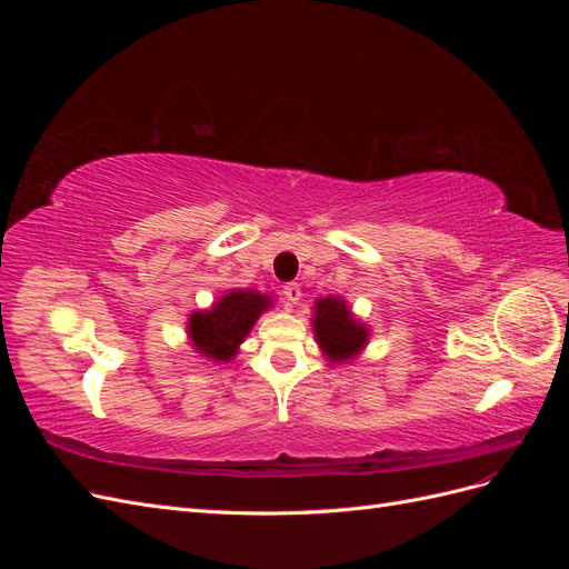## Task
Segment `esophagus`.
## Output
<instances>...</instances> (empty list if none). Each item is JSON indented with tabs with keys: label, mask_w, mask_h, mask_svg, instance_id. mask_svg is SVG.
Returning <instances> with one entry per match:
<instances>
[{
	"label": "esophagus",
	"mask_w": 569,
	"mask_h": 569,
	"mask_svg": "<svg viewBox=\"0 0 569 569\" xmlns=\"http://www.w3.org/2000/svg\"><path fill=\"white\" fill-rule=\"evenodd\" d=\"M282 297L289 301V303H297L301 299V287L297 282H287L282 287Z\"/></svg>",
	"instance_id": "1"
}]
</instances>
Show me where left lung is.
Returning <instances> with one entry per match:
<instances>
[{
	"label": "left lung",
	"mask_w": 569,
	"mask_h": 569,
	"mask_svg": "<svg viewBox=\"0 0 569 569\" xmlns=\"http://www.w3.org/2000/svg\"><path fill=\"white\" fill-rule=\"evenodd\" d=\"M313 330L322 351L332 360H349L363 349L368 339L366 325L353 320L349 306L341 299H322L316 303Z\"/></svg>",
	"instance_id": "8db88e82"
}]
</instances>
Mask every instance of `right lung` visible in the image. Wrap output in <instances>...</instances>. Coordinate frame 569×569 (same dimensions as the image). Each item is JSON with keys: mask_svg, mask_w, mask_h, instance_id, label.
Returning a JSON list of instances; mask_svg holds the SVG:
<instances>
[{"mask_svg": "<svg viewBox=\"0 0 569 569\" xmlns=\"http://www.w3.org/2000/svg\"><path fill=\"white\" fill-rule=\"evenodd\" d=\"M268 306L270 299L258 295V291H230L228 297L213 303L211 311L189 318V337H192L197 351L206 358L230 360Z\"/></svg>", "mask_w": 569, "mask_h": 569, "instance_id": "right-lung-1", "label": "right lung"}]
</instances>
